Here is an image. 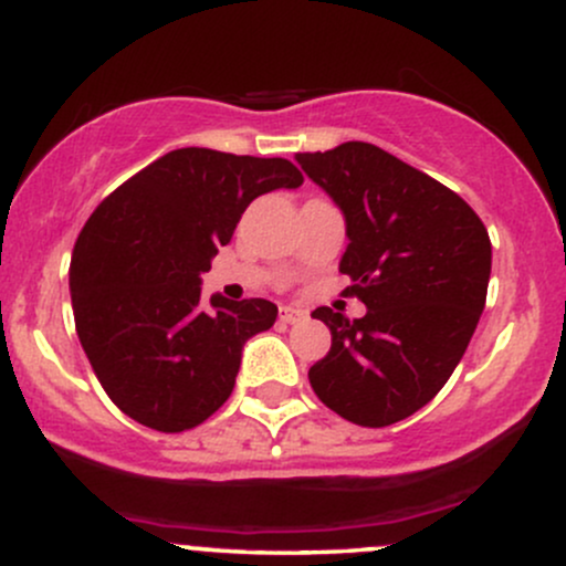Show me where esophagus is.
Returning a JSON list of instances; mask_svg holds the SVG:
<instances>
[{"label":"esophagus","mask_w":566,"mask_h":566,"mask_svg":"<svg viewBox=\"0 0 566 566\" xmlns=\"http://www.w3.org/2000/svg\"><path fill=\"white\" fill-rule=\"evenodd\" d=\"M305 319H308V314L303 308H295V305H282L279 308V322L282 324H301Z\"/></svg>","instance_id":"obj_1"}]
</instances>
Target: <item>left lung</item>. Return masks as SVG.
<instances>
[{
  "label": "left lung",
  "mask_w": 566,
  "mask_h": 566,
  "mask_svg": "<svg viewBox=\"0 0 566 566\" xmlns=\"http://www.w3.org/2000/svg\"><path fill=\"white\" fill-rule=\"evenodd\" d=\"M295 159L346 216L340 274L354 284L343 295L367 305L354 322L327 305L311 314L333 333L308 369L311 388L350 423H399L441 391L469 348L490 284V233L458 193L373 143Z\"/></svg>",
  "instance_id": "obj_1"
}]
</instances>
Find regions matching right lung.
Masks as SVG:
<instances>
[{
    "label": "right lung",
    "mask_w": 566,
    "mask_h": 566,
    "mask_svg": "<svg viewBox=\"0 0 566 566\" xmlns=\"http://www.w3.org/2000/svg\"><path fill=\"white\" fill-rule=\"evenodd\" d=\"M287 159L212 148L165 154L90 216L69 269L76 335L103 391L161 433L205 423L237 382L247 337L274 327L263 297L201 303V274L252 199L297 188Z\"/></svg>",
    "instance_id": "obj_1"
}]
</instances>
